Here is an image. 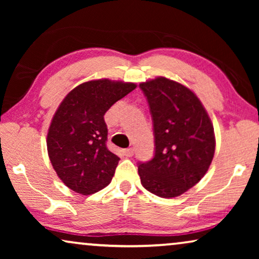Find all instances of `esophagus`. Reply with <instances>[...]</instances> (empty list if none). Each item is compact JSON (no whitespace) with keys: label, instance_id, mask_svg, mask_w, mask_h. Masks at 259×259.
<instances>
[{"label":"esophagus","instance_id":"esophagus-1","mask_svg":"<svg viewBox=\"0 0 259 259\" xmlns=\"http://www.w3.org/2000/svg\"><path fill=\"white\" fill-rule=\"evenodd\" d=\"M123 153H125L126 157H132L134 154V148L131 147V148H126V150H123Z\"/></svg>","mask_w":259,"mask_h":259}]
</instances>
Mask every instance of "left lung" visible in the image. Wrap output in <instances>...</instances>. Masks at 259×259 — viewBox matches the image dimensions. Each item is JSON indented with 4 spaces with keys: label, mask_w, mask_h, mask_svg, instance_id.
I'll return each instance as SVG.
<instances>
[{
    "label": "left lung",
    "mask_w": 259,
    "mask_h": 259,
    "mask_svg": "<svg viewBox=\"0 0 259 259\" xmlns=\"http://www.w3.org/2000/svg\"><path fill=\"white\" fill-rule=\"evenodd\" d=\"M153 121L154 155L139 162L143 186L161 198L178 197L205 176L215 139L207 112L189 88L159 76L139 84Z\"/></svg>",
    "instance_id": "obj_1"
}]
</instances>
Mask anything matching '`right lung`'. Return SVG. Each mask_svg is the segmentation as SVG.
<instances>
[{"mask_svg": "<svg viewBox=\"0 0 259 259\" xmlns=\"http://www.w3.org/2000/svg\"><path fill=\"white\" fill-rule=\"evenodd\" d=\"M137 84L93 80L70 91L48 130L47 150L53 168L74 192L92 194L108 185L120 158L107 148L104 115Z\"/></svg>", "mask_w": 259, "mask_h": 259, "instance_id": "obj_1", "label": "right lung"}]
</instances>
